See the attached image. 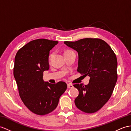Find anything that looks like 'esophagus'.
<instances>
[{"mask_svg":"<svg viewBox=\"0 0 131 131\" xmlns=\"http://www.w3.org/2000/svg\"><path fill=\"white\" fill-rule=\"evenodd\" d=\"M73 87V85L71 84H68V88H72Z\"/></svg>","mask_w":131,"mask_h":131,"instance_id":"esophagus-1","label":"esophagus"}]
</instances>
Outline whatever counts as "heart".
Here are the masks:
<instances>
[{"mask_svg": "<svg viewBox=\"0 0 131 131\" xmlns=\"http://www.w3.org/2000/svg\"><path fill=\"white\" fill-rule=\"evenodd\" d=\"M51 54H50V56H49V59H51Z\"/></svg>", "mask_w": 131, "mask_h": 131, "instance_id": "heart-1", "label": "heart"}]
</instances>
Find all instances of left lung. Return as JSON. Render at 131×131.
Returning a JSON list of instances; mask_svg holds the SVG:
<instances>
[{
	"label": "left lung",
	"mask_w": 131,
	"mask_h": 131,
	"mask_svg": "<svg viewBox=\"0 0 131 131\" xmlns=\"http://www.w3.org/2000/svg\"><path fill=\"white\" fill-rule=\"evenodd\" d=\"M63 43L78 52V72L90 77L88 85H74L79 92L75 105L85 113H95L108 101L116 84L115 54L107 42L99 38H85Z\"/></svg>",
	"instance_id": "8db88e82"
}]
</instances>
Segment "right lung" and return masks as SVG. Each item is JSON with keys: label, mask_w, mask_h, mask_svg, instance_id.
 <instances>
[{"label": "right lung", "mask_w": 131, "mask_h": 131, "mask_svg": "<svg viewBox=\"0 0 131 131\" xmlns=\"http://www.w3.org/2000/svg\"><path fill=\"white\" fill-rule=\"evenodd\" d=\"M58 42L35 39L20 48L14 59L13 74L19 96L24 104L37 115L54 110L67 89L63 81L50 84L43 80V71L49 69L50 51Z\"/></svg>", "instance_id": "1"}]
</instances>
